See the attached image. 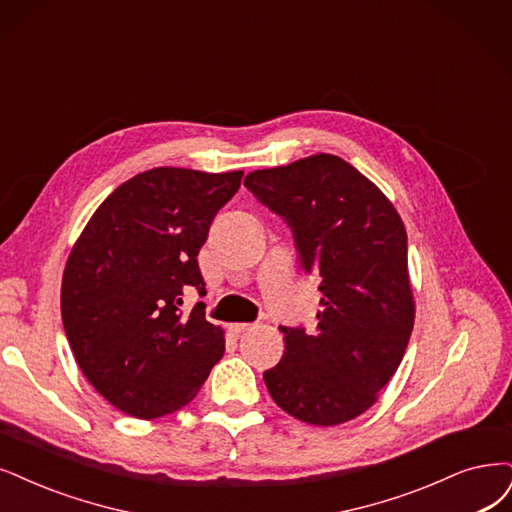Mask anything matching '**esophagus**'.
Masks as SVG:
<instances>
[{"label":"esophagus","mask_w":512,"mask_h":512,"mask_svg":"<svg viewBox=\"0 0 512 512\" xmlns=\"http://www.w3.org/2000/svg\"><path fill=\"white\" fill-rule=\"evenodd\" d=\"M251 327H253V325H249V323H234V325H230V331H232L234 335H242V333H246V331H251Z\"/></svg>","instance_id":"obj_1"}]
</instances>
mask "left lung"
<instances>
[{
    "mask_svg": "<svg viewBox=\"0 0 512 512\" xmlns=\"http://www.w3.org/2000/svg\"><path fill=\"white\" fill-rule=\"evenodd\" d=\"M244 185L285 217L301 270L320 280L318 323L285 329L263 380L295 420L337 426L365 413L399 369L415 320L407 232L386 194L333 154L253 170Z\"/></svg>",
    "mask_w": 512,
    "mask_h": 512,
    "instance_id": "obj_1",
    "label": "left lung"
}]
</instances>
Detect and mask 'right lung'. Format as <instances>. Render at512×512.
I'll return each mask as SVG.
<instances>
[{"label":"right lung","mask_w":512,"mask_h":512,"mask_svg":"<svg viewBox=\"0 0 512 512\" xmlns=\"http://www.w3.org/2000/svg\"><path fill=\"white\" fill-rule=\"evenodd\" d=\"M242 175L145 170L101 202L67 257L61 314L75 361L132 418L194 401L225 352V331L179 306L185 287L204 293L196 257Z\"/></svg>","instance_id":"right-lung-1"}]
</instances>
